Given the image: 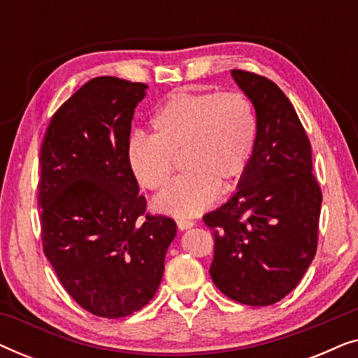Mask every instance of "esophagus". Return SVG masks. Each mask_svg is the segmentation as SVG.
Returning a JSON list of instances; mask_svg holds the SVG:
<instances>
[{"instance_id": "esophagus-1", "label": "esophagus", "mask_w": 358, "mask_h": 358, "mask_svg": "<svg viewBox=\"0 0 358 358\" xmlns=\"http://www.w3.org/2000/svg\"><path fill=\"white\" fill-rule=\"evenodd\" d=\"M176 223H178V228L180 229V231H184V229H189V228L194 227L192 220H187V218H179V220H176Z\"/></svg>"}]
</instances>
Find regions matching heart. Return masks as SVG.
Segmentation results:
<instances>
[{
  "label": "heart",
  "instance_id": "heart-1",
  "mask_svg": "<svg viewBox=\"0 0 358 358\" xmlns=\"http://www.w3.org/2000/svg\"><path fill=\"white\" fill-rule=\"evenodd\" d=\"M153 135H134L127 161L141 187L161 190L182 153V176L153 200L156 212L176 218L208 208L217 187L227 190L252 158L257 117L243 92H174L151 119Z\"/></svg>",
  "mask_w": 358,
  "mask_h": 358
}]
</instances>
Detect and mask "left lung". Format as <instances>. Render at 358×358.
Masks as SVG:
<instances>
[{
    "label": "left lung",
    "mask_w": 358,
    "mask_h": 358,
    "mask_svg": "<svg viewBox=\"0 0 358 358\" xmlns=\"http://www.w3.org/2000/svg\"><path fill=\"white\" fill-rule=\"evenodd\" d=\"M231 76L256 110L257 140L236 192L203 217L215 239L210 275L231 300L268 306L300 283L315 259L322 195L288 97L264 76Z\"/></svg>",
    "instance_id": "8db88e82"
}]
</instances>
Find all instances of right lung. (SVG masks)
Returning a JSON list of instances; mask_svg holds the SVG:
<instances>
[{"instance_id": "right-lung-1", "label": "right lung", "mask_w": 358, "mask_h": 358, "mask_svg": "<svg viewBox=\"0 0 358 358\" xmlns=\"http://www.w3.org/2000/svg\"><path fill=\"white\" fill-rule=\"evenodd\" d=\"M146 90L115 76L87 81L52 117L41 148L43 252L73 300L109 320L148 305L178 233L173 218L145 213L127 161Z\"/></svg>"}]
</instances>
